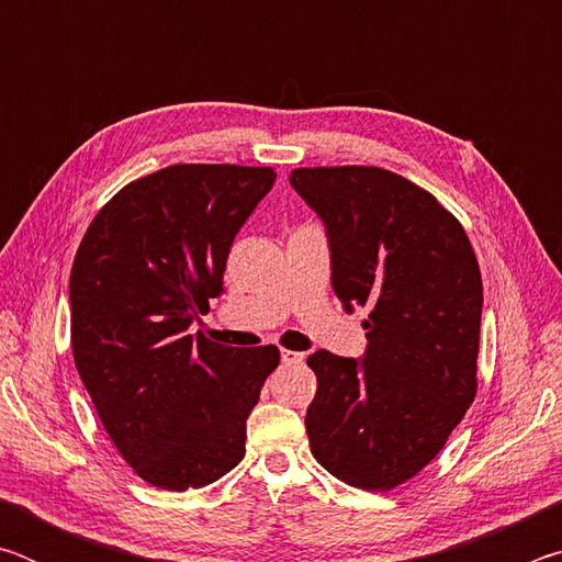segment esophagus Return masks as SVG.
<instances>
[{
	"instance_id": "1",
	"label": "esophagus",
	"mask_w": 562,
	"mask_h": 562,
	"mask_svg": "<svg viewBox=\"0 0 562 562\" xmlns=\"http://www.w3.org/2000/svg\"><path fill=\"white\" fill-rule=\"evenodd\" d=\"M304 355H300V351H290V349H282V361L284 364H302Z\"/></svg>"
}]
</instances>
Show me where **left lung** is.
<instances>
[{"instance_id":"1","label":"left lung","mask_w":562,"mask_h":562,"mask_svg":"<svg viewBox=\"0 0 562 562\" xmlns=\"http://www.w3.org/2000/svg\"><path fill=\"white\" fill-rule=\"evenodd\" d=\"M327 227L331 288L367 307L361 361L310 355V449L339 481L392 491L443 449L479 389L483 284L463 225L429 190L374 166L294 168Z\"/></svg>"}]
</instances>
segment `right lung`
I'll use <instances>...</instances> for the list:
<instances>
[{
	"label": "right lung",
	"instance_id": "add662e5",
	"mask_svg": "<svg viewBox=\"0 0 562 562\" xmlns=\"http://www.w3.org/2000/svg\"><path fill=\"white\" fill-rule=\"evenodd\" d=\"M272 168L178 164L121 188L93 217L69 280L71 349L113 446L156 488H203L245 456V422L278 347L188 335L223 292L235 235Z\"/></svg>",
	"mask_w": 562,
	"mask_h": 562
}]
</instances>
